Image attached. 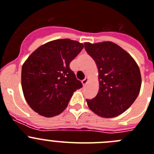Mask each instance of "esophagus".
Listing matches in <instances>:
<instances>
[{"label": "esophagus", "mask_w": 154, "mask_h": 154, "mask_svg": "<svg viewBox=\"0 0 154 154\" xmlns=\"http://www.w3.org/2000/svg\"><path fill=\"white\" fill-rule=\"evenodd\" d=\"M88 81H89V77H85V78L84 79V80H83V81H82L83 85H84V86H85V85H86L87 84H88Z\"/></svg>", "instance_id": "34e87169"}]
</instances>
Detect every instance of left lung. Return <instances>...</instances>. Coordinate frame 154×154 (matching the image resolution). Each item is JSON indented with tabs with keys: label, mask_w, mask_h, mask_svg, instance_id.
<instances>
[{
	"label": "left lung",
	"mask_w": 154,
	"mask_h": 154,
	"mask_svg": "<svg viewBox=\"0 0 154 154\" xmlns=\"http://www.w3.org/2000/svg\"><path fill=\"white\" fill-rule=\"evenodd\" d=\"M87 53L98 70L99 90L93 99H87L89 109L102 118L122 114L138 97L141 74L129 53L112 42H85Z\"/></svg>",
	"instance_id": "1"
}]
</instances>
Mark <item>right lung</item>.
Here are the masks:
<instances>
[{"mask_svg": "<svg viewBox=\"0 0 154 154\" xmlns=\"http://www.w3.org/2000/svg\"><path fill=\"white\" fill-rule=\"evenodd\" d=\"M83 48L77 41L56 39L39 46L28 57L21 68V88L33 111L49 118L66 109L73 92L82 88L69 63Z\"/></svg>", "mask_w": 154, "mask_h": 154, "instance_id": "right-lung-1", "label": "right lung"}]
</instances>
